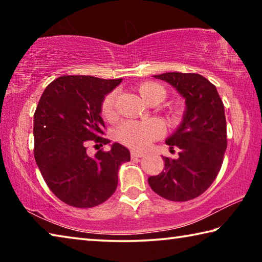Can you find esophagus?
Returning a JSON list of instances; mask_svg holds the SVG:
<instances>
[{
    "label": "esophagus",
    "instance_id": "1",
    "mask_svg": "<svg viewBox=\"0 0 262 262\" xmlns=\"http://www.w3.org/2000/svg\"><path fill=\"white\" fill-rule=\"evenodd\" d=\"M144 152H142V151H137V150H132L130 151V156H132V158H141V157H143L144 156Z\"/></svg>",
    "mask_w": 262,
    "mask_h": 262
}]
</instances>
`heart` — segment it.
<instances>
[{"instance_id": "heart-1", "label": "heart", "mask_w": 262, "mask_h": 262, "mask_svg": "<svg viewBox=\"0 0 262 262\" xmlns=\"http://www.w3.org/2000/svg\"><path fill=\"white\" fill-rule=\"evenodd\" d=\"M139 92L147 103L152 100H163L166 96L165 88L158 83L148 82L139 86ZM117 92L112 91L105 97L101 104V114L106 119L114 117ZM163 126L156 120L133 121L126 120L120 123L115 129V139L127 147L134 149L148 148L154 141L163 135Z\"/></svg>"}]
</instances>
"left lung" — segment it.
<instances>
[{
  "label": "left lung",
  "mask_w": 262,
  "mask_h": 262,
  "mask_svg": "<svg viewBox=\"0 0 262 262\" xmlns=\"http://www.w3.org/2000/svg\"><path fill=\"white\" fill-rule=\"evenodd\" d=\"M154 77L171 84L184 97L186 111L178 129L166 140L177 159L163 157L164 170L149 177L155 193L171 201H188L209 188L227 150L224 105L216 86L195 73H164Z\"/></svg>",
  "instance_id": "1"
}]
</instances>
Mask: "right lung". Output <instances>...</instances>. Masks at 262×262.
Instances as JSON below:
<instances>
[{
	"label": "right lung",
	"mask_w": 262,
	"mask_h": 262,
	"mask_svg": "<svg viewBox=\"0 0 262 262\" xmlns=\"http://www.w3.org/2000/svg\"><path fill=\"white\" fill-rule=\"evenodd\" d=\"M122 78L103 79L69 75L48 84L34 112V158L56 198L76 208L105 202L118 186V171L130 161L119 143L111 150L88 154V145L103 147L105 125L100 117L105 96Z\"/></svg>",
	"instance_id": "1"
}]
</instances>
